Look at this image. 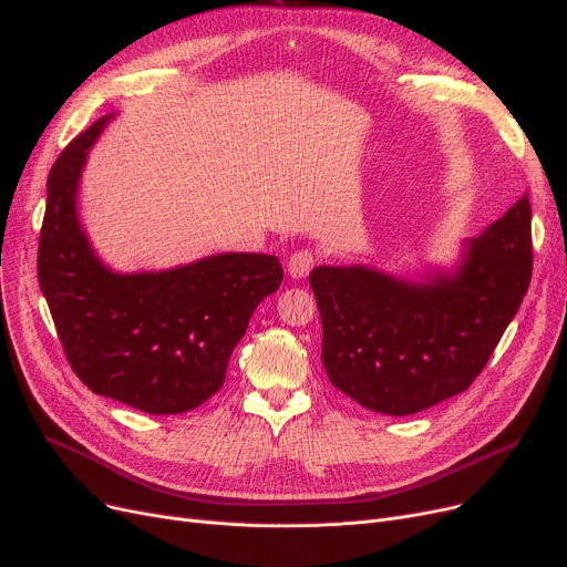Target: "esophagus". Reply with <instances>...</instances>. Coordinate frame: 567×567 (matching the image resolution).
I'll return each mask as SVG.
<instances>
[{
  "instance_id": "obj_1",
  "label": "esophagus",
  "mask_w": 567,
  "mask_h": 567,
  "mask_svg": "<svg viewBox=\"0 0 567 567\" xmlns=\"http://www.w3.org/2000/svg\"><path fill=\"white\" fill-rule=\"evenodd\" d=\"M312 266H315V252L312 250H297L287 261V274L293 280H301L310 274Z\"/></svg>"
}]
</instances>
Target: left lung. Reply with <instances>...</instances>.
Segmentation results:
<instances>
[{
    "mask_svg": "<svg viewBox=\"0 0 567 567\" xmlns=\"http://www.w3.org/2000/svg\"><path fill=\"white\" fill-rule=\"evenodd\" d=\"M533 270L524 194L447 268L401 276L375 266H317L322 363L359 405L405 416L465 391L519 310Z\"/></svg>",
    "mask_w": 567,
    "mask_h": 567,
    "instance_id": "obj_1",
    "label": "left lung"
}]
</instances>
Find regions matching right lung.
Wrapping results in <instances>:
<instances>
[{
    "instance_id": "add662e5",
    "label": "right lung",
    "mask_w": 567,
    "mask_h": 567,
    "mask_svg": "<svg viewBox=\"0 0 567 567\" xmlns=\"http://www.w3.org/2000/svg\"><path fill=\"white\" fill-rule=\"evenodd\" d=\"M115 113L73 138L48 176L39 285L66 359L96 396L178 414L223 386L255 308L278 291L274 255L223 252L120 274L92 248L79 213L87 151Z\"/></svg>"
}]
</instances>
